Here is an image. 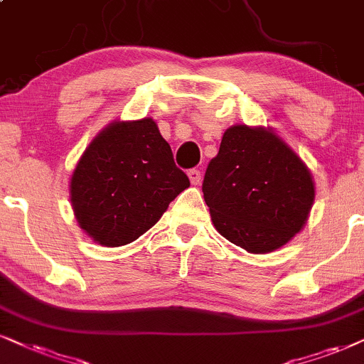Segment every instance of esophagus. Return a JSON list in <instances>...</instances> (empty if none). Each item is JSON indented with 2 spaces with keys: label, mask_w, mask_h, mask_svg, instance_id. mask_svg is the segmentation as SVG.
<instances>
[{
  "label": "esophagus",
  "mask_w": 364,
  "mask_h": 364,
  "mask_svg": "<svg viewBox=\"0 0 364 364\" xmlns=\"http://www.w3.org/2000/svg\"><path fill=\"white\" fill-rule=\"evenodd\" d=\"M188 178H190L191 185H200L201 171L200 169H190V171H188Z\"/></svg>",
  "instance_id": "34e87169"
}]
</instances>
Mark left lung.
<instances>
[{"label":"left lung","mask_w":364,"mask_h":364,"mask_svg":"<svg viewBox=\"0 0 364 364\" xmlns=\"http://www.w3.org/2000/svg\"><path fill=\"white\" fill-rule=\"evenodd\" d=\"M203 196L220 235L250 254H269L306 225L314 181L274 131L240 124L225 131Z\"/></svg>","instance_id":"left-lung-1"}]
</instances>
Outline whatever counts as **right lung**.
<instances>
[{"instance_id":"add662e5","label":"right lung","mask_w":364,"mask_h":364,"mask_svg":"<svg viewBox=\"0 0 364 364\" xmlns=\"http://www.w3.org/2000/svg\"><path fill=\"white\" fill-rule=\"evenodd\" d=\"M190 179L151 117L112 122L90 142L70 179L80 228L104 247L134 242L163 216Z\"/></svg>"}]
</instances>
